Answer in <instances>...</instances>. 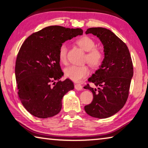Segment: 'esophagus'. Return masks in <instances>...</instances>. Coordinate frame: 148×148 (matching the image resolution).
<instances>
[{
    "label": "esophagus",
    "instance_id": "esophagus-1",
    "mask_svg": "<svg viewBox=\"0 0 148 148\" xmlns=\"http://www.w3.org/2000/svg\"><path fill=\"white\" fill-rule=\"evenodd\" d=\"M74 87H75V89H76V90H78V91H81V90H82V89H83V87H82V86H81V85L78 84H75Z\"/></svg>",
    "mask_w": 148,
    "mask_h": 148
}]
</instances>
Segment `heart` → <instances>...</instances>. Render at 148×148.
<instances>
[{
    "instance_id": "obj_1",
    "label": "heart",
    "mask_w": 148,
    "mask_h": 148,
    "mask_svg": "<svg viewBox=\"0 0 148 148\" xmlns=\"http://www.w3.org/2000/svg\"><path fill=\"white\" fill-rule=\"evenodd\" d=\"M76 44L87 52L86 57L87 62L93 68H97L102 63L103 54L101 50L95 48L94 40L88 36H84L77 40ZM67 54V47L65 44H62L59 49V59L62 63H66ZM89 74L88 66H76L72 65L64 69V75L69 79L75 82H79Z\"/></svg>"
}]
</instances>
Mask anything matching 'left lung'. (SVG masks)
Here are the masks:
<instances>
[{"label": "left lung", "instance_id": "obj_1", "mask_svg": "<svg viewBox=\"0 0 148 148\" xmlns=\"http://www.w3.org/2000/svg\"><path fill=\"white\" fill-rule=\"evenodd\" d=\"M86 33L99 38L104 46V58L99 69L88 79L98 88L89 84L84 87L93 95L91 103L84 109L90 116L107 118L118 112L127 102L133 76L131 57L127 45L110 30L93 27Z\"/></svg>", "mask_w": 148, "mask_h": 148}]
</instances>
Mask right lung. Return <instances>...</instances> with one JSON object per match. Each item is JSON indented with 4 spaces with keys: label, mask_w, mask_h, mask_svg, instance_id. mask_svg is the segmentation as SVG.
<instances>
[{
    "label": "right lung",
    "mask_w": 148,
    "mask_h": 148,
    "mask_svg": "<svg viewBox=\"0 0 148 148\" xmlns=\"http://www.w3.org/2000/svg\"><path fill=\"white\" fill-rule=\"evenodd\" d=\"M82 34L81 29L49 26L32 34L22 44L15 74L20 101L32 116L44 119L61 111L62 97L74 86L71 79L59 80L64 74L59 49L65 41Z\"/></svg>",
    "instance_id": "obj_1"
}]
</instances>
